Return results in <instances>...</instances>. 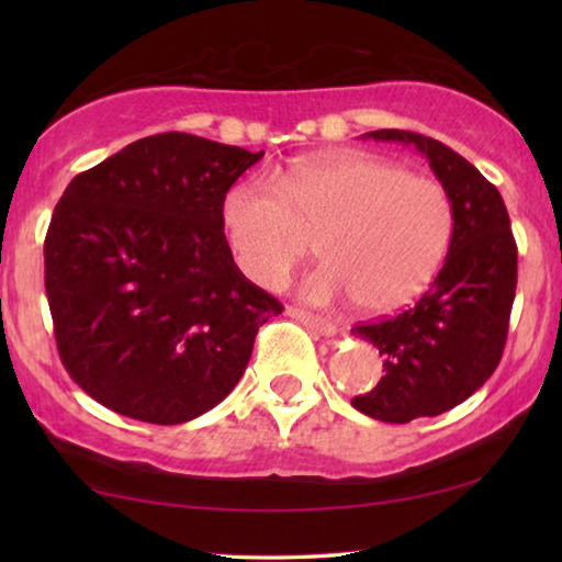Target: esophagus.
I'll use <instances>...</instances> for the list:
<instances>
[{
    "mask_svg": "<svg viewBox=\"0 0 562 562\" xmlns=\"http://www.w3.org/2000/svg\"><path fill=\"white\" fill-rule=\"evenodd\" d=\"M288 315H290L292 319L302 322V325H307L310 329H315L317 335L331 337V335H335V331H337V325H335V322H329V319L319 317V315H312V312H307V310H300V307H288Z\"/></svg>",
    "mask_w": 562,
    "mask_h": 562,
    "instance_id": "1",
    "label": "esophagus"
}]
</instances>
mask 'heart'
Returning <instances> with one entry per match:
<instances>
[{
    "mask_svg": "<svg viewBox=\"0 0 562 562\" xmlns=\"http://www.w3.org/2000/svg\"><path fill=\"white\" fill-rule=\"evenodd\" d=\"M223 227L237 268L265 290L282 288L319 237L327 265L304 294L319 304L351 297L367 315H386L429 288L449 250L453 207L439 180L376 156L335 154L304 160L280 186L233 188Z\"/></svg>",
    "mask_w": 562,
    "mask_h": 562,
    "instance_id": "1",
    "label": "heart"
}]
</instances>
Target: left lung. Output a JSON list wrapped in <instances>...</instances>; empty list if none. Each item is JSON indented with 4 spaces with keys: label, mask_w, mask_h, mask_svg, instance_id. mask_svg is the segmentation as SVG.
<instances>
[{
    "label": "left lung",
    "mask_w": 562,
    "mask_h": 562,
    "mask_svg": "<svg viewBox=\"0 0 562 562\" xmlns=\"http://www.w3.org/2000/svg\"><path fill=\"white\" fill-rule=\"evenodd\" d=\"M364 136L422 150L453 207L449 255L431 288L398 315L351 329L384 357V376L351 406L379 422L406 424L449 412L496 372L516 300L518 247L498 188L463 156L414 131Z\"/></svg>",
    "instance_id": "obj_1"
}]
</instances>
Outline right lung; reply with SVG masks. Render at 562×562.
Here are the masks:
<instances>
[{"mask_svg":"<svg viewBox=\"0 0 562 562\" xmlns=\"http://www.w3.org/2000/svg\"><path fill=\"white\" fill-rule=\"evenodd\" d=\"M265 150L158 133L76 176L44 240L66 372L111 412L183 424L240 382L282 304L233 262L225 193Z\"/></svg>","mask_w":562,"mask_h":562,"instance_id":"add662e5","label":"right lung"}]
</instances>
